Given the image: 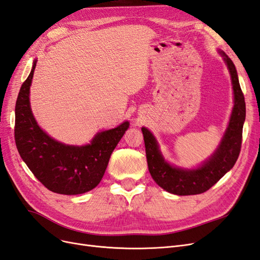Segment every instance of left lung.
Returning <instances> with one entry per match:
<instances>
[{"instance_id": "left-lung-1", "label": "left lung", "mask_w": 260, "mask_h": 260, "mask_svg": "<svg viewBox=\"0 0 260 260\" xmlns=\"http://www.w3.org/2000/svg\"><path fill=\"white\" fill-rule=\"evenodd\" d=\"M228 66L231 75L234 107L229 122L218 149L207 162L197 170H182L173 167L164 161L158 150L157 142L146 127L144 134L148 169L153 180L167 192L177 196L200 194L211 189L222 176L236 164L242 146L243 124L245 121V100L241 89L236 66L223 52H220Z\"/></svg>"}]
</instances>
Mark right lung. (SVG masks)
Listing matches in <instances>:
<instances>
[{
    "instance_id": "right-lung-1",
    "label": "right lung",
    "mask_w": 260,
    "mask_h": 260,
    "mask_svg": "<svg viewBox=\"0 0 260 260\" xmlns=\"http://www.w3.org/2000/svg\"><path fill=\"white\" fill-rule=\"evenodd\" d=\"M36 63L35 60L16 100V147L29 170L48 190L68 196L85 193L102 180L109 158L129 123L98 133L87 146H66L54 140L39 127L30 109L29 90Z\"/></svg>"
}]
</instances>
